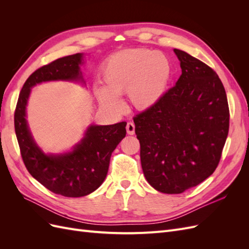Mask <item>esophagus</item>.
I'll return each mask as SVG.
<instances>
[{"label": "esophagus", "instance_id": "1", "mask_svg": "<svg viewBox=\"0 0 249 249\" xmlns=\"http://www.w3.org/2000/svg\"><path fill=\"white\" fill-rule=\"evenodd\" d=\"M125 129H126V133L129 135H134L135 134V124H134V123H132V122L127 123Z\"/></svg>", "mask_w": 249, "mask_h": 249}]
</instances>
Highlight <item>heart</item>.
<instances>
[{"mask_svg":"<svg viewBox=\"0 0 249 249\" xmlns=\"http://www.w3.org/2000/svg\"><path fill=\"white\" fill-rule=\"evenodd\" d=\"M171 67L160 52L133 49L110 56L102 65L100 79L104 89L96 96L105 108L120 111V95L127 92L134 107L148 109L160 101L166 90Z\"/></svg>","mask_w":249,"mask_h":249,"instance_id":"1","label":"heart"}]
</instances>
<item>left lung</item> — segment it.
Segmentation results:
<instances>
[{
	"mask_svg": "<svg viewBox=\"0 0 249 249\" xmlns=\"http://www.w3.org/2000/svg\"><path fill=\"white\" fill-rule=\"evenodd\" d=\"M182 74L153 107L135 116L144 177L156 190L178 194L217 168L230 127L227 93L209 65L173 50Z\"/></svg>",
	"mask_w": 249,
	"mask_h": 249,
	"instance_id": "obj_1",
	"label": "left lung"
}]
</instances>
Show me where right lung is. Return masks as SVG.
Masks as SVG:
<instances>
[{
	"mask_svg": "<svg viewBox=\"0 0 249 249\" xmlns=\"http://www.w3.org/2000/svg\"><path fill=\"white\" fill-rule=\"evenodd\" d=\"M82 54L59 58L36 70L22 86L14 111V129L25 166L35 179L56 194L81 197L93 192L105 180L110 158L125 137V122L111 125H91L71 153L47 156L36 145L26 120V106L31 88L53 80H82Z\"/></svg>",
	"mask_w": 249,
	"mask_h": 249,
	"instance_id": "add662e5",
	"label": "right lung"
}]
</instances>
